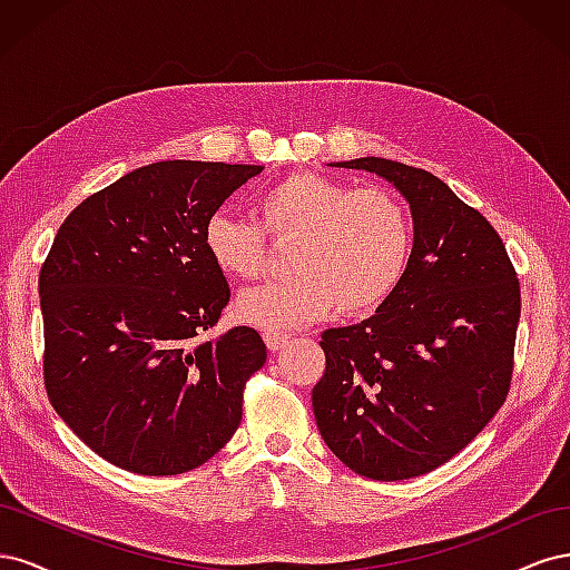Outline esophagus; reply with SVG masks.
<instances>
[{"mask_svg":"<svg viewBox=\"0 0 570 570\" xmlns=\"http://www.w3.org/2000/svg\"><path fill=\"white\" fill-rule=\"evenodd\" d=\"M287 340H289L287 333H264V342H266V347H268L271 352L283 350L285 344H287Z\"/></svg>","mask_w":570,"mask_h":570,"instance_id":"1","label":"esophagus"}]
</instances>
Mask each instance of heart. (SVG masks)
Masks as SVG:
<instances>
[{
  "mask_svg": "<svg viewBox=\"0 0 570 570\" xmlns=\"http://www.w3.org/2000/svg\"><path fill=\"white\" fill-rule=\"evenodd\" d=\"M258 223L230 212L204 226L212 264L239 281L262 275L268 233L292 245L285 278L245 289L237 318L266 333L323 318L337 304L344 316H364L402 283L413 245L411 216L385 187H352L312 170L289 174L256 197Z\"/></svg>",
  "mask_w": 570,
  "mask_h": 570,
  "instance_id": "1",
  "label": "heart"
}]
</instances>
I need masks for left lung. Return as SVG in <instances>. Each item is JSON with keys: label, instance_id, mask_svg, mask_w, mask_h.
<instances>
[{"label": "left lung", "instance_id": "1", "mask_svg": "<svg viewBox=\"0 0 570 570\" xmlns=\"http://www.w3.org/2000/svg\"><path fill=\"white\" fill-rule=\"evenodd\" d=\"M331 166L400 189L413 247L402 283L371 318L321 335L316 425L354 473L416 478L459 454L504 404L519 278L488 218L428 170L377 157Z\"/></svg>", "mask_w": 570, "mask_h": 570}]
</instances>
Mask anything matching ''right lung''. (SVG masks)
<instances>
[{"label": "right lung", "instance_id": "right-lung-1", "mask_svg": "<svg viewBox=\"0 0 570 570\" xmlns=\"http://www.w3.org/2000/svg\"><path fill=\"white\" fill-rule=\"evenodd\" d=\"M262 170L157 161L61 223L40 271L45 387L63 423L118 469L193 471L243 421L266 344L247 325L204 337L230 299L204 226Z\"/></svg>", "mask_w": 570, "mask_h": 570}]
</instances>
